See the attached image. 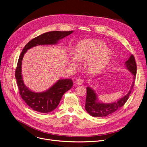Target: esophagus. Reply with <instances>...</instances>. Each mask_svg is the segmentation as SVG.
<instances>
[{
  "label": "esophagus",
  "mask_w": 147,
  "mask_h": 147,
  "mask_svg": "<svg viewBox=\"0 0 147 147\" xmlns=\"http://www.w3.org/2000/svg\"><path fill=\"white\" fill-rule=\"evenodd\" d=\"M84 83V80L81 79V78H78L76 81V84L78 85H81Z\"/></svg>",
  "instance_id": "obj_1"
}]
</instances>
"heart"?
<instances>
[{"instance_id": "heart-1", "label": "heart", "mask_w": 147, "mask_h": 147, "mask_svg": "<svg viewBox=\"0 0 147 147\" xmlns=\"http://www.w3.org/2000/svg\"><path fill=\"white\" fill-rule=\"evenodd\" d=\"M70 57L74 65L77 64L75 60L83 62L87 60L86 65L92 72H97L105 68L112 56L111 50L104 42L99 40H85L77 45L74 53Z\"/></svg>"}]
</instances>
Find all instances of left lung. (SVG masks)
<instances>
[{"instance_id":"8db88e82","label":"left lung","mask_w":147,"mask_h":147,"mask_svg":"<svg viewBox=\"0 0 147 147\" xmlns=\"http://www.w3.org/2000/svg\"><path fill=\"white\" fill-rule=\"evenodd\" d=\"M125 66L133 75L134 82L131 90L129 91L127 94L118 101L111 103L101 102L98 100L97 94L95 91L90 87H87V97H86L85 109L91 116L93 117H106L113 113L125 104L129 98V95L131 93L136 74V64L135 57L132 55H131L130 57L125 62Z\"/></svg>"}]
</instances>
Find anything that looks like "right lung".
<instances>
[{
  "instance_id": "add662e5",
  "label": "right lung",
  "mask_w": 147,
  "mask_h": 147,
  "mask_svg": "<svg viewBox=\"0 0 147 147\" xmlns=\"http://www.w3.org/2000/svg\"><path fill=\"white\" fill-rule=\"evenodd\" d=\"M73 32L56 31L44 33L32 39L22 49L15 75L21 97L33 110L42 113H49L54 110L59 105L63 94L72 87L73 81L71 79H61L45 92L32 91L24 84L22 76L21 65L24 54L28 49L38 45H56L58 41L70 35Z\"/></svg>"
}]
</instances>
